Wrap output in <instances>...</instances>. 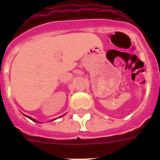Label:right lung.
<instances>
[{
  "mask_svg": "<svg viewBox=\"0 0 160 160\" xmlns=\"http://www.w3.org/2000/svg\"><path fill=\"white\" fill-rule=\"evenodd\" d=\"M25 116L27 117V118H29V119L32 120V121H33V122H38V121H36V120H35V119H33V118H31V117H29V116H27V115H25ZM62 116H63V115H62ZM60 118H61V117H60ZM53 120H54V119L51 120V121H53Z\"/></svg>",
  "mask_w": 160,
  "mask_h": 160,
  "instance_id": "1",
  "label": "right lung"
}]
</instances>
